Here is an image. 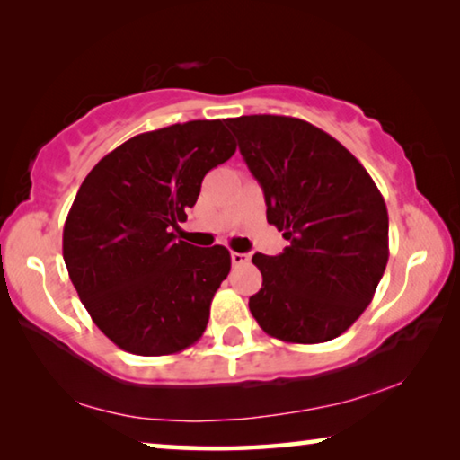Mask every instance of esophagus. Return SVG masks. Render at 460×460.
<instances>
[{
    "instance_id": "esophagus-1",
    "label": "esophagus",
    "mask_w": 460,
    "mask_h": 460,
    "mask_svg": "<svg viewBox=\"0 0 460 460\" xmlns=\"http://www.w3.org/2000/svg\"><path fill=\"white\" fill-rule=\"evenodd\" d=\"M231 263H233V266H245V263H249V255L231 252Z\"/></svg>"
}]
</instances>
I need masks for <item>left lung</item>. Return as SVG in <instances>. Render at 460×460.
<instances>
[{
    "instance_id": "1",
    "label": "left lung",
    "mask_w": 460,
    "mask_h": 460,
    "mask_svg": "<svg viewBox=\"0 0 460 460\" xmlns=\"http://www.w3.org/2000/svg\"><path fill=\"white\" fill-rule=\"evenodd\" d=\"M225 123L261 186L268 223L290 241L279 255H253L263 282L249 310L284 342L339 337L367 308L387 266L384 197L361 162L313 123L286 115Z\"/></svg>"
}]
</instances>
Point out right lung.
Masks as SVG:
<instances>
[{"label": "right lung", "mask_w": 460, "mask_h": 460, "mask_svg": "<svg viewBox=\"0 0 460 460\" xmlns=\"http://www.w3.org/2000/svg\"><path fill=\"white\" fill-rule=\"evenodd\" d=\"M235 150L221 119L174 123L128 139L83 181L62 255L93 323L123 351L174 355L205 332L231 255L186 243L174 229L205 174Z\"/></svg>", "instance_id": "right-lung-1"}]
</instances>
